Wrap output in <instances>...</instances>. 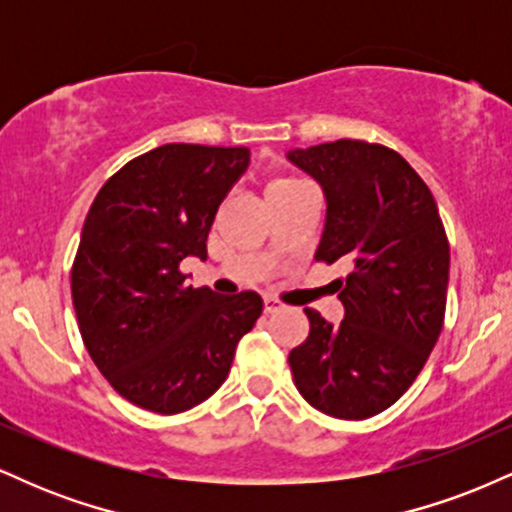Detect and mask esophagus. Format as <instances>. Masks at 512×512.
<instances>
[{
    "mask_svg": "<svg viewBox=\"0 0 512 512\" xmlns=\"http://www.w3.org/2000/svg\"><path fill=\"white\" fill-rule=\"evenodd\" d=\"M279 310H284V303L276 301V298H272V296L264 298V313L272 315V313H279Z\"/></svg>",
    "mask_w": 512,
    "mask_h": 512,
    "instance_id": "esophagus-1",
    "label": "esophagus"
}]
</instances>
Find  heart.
Segmentation results:
<instances>
[{
  "mask_svg": "<svg viewBox=\"0 0 512 512\" xmlns=\"http://www.w3.org/2000/svg\"><path fill=\"white\" fill-rule=\"evenodd\" d=\"M298 185H305V182L298 180V178H291V175H284V178H274L267 185V197L269 195H279V192H289V190H293V187H298Z\"/></svg>",
  "mask_w": 512,
  "mask_h": 512,
  "instance_id": "b5f03b06",
  "label": "heart"
}]
</instances>
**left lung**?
<instances>
[{"label":"left lung","instance_id":"left-lung-1","mask_svg":"<svg viewBox=\"0 0 512 512\" xmlns=\"http://www.w3.org/2000/svg\"><path fill=\"white\" fill-rule=\"evenodd\" d=\"M289 161L327 197L315 260L351 269L334 281L337 327L305 308L310 332L289 354L293 383L322 414L368 419L409 390L443 332L448 236L428 185L395 149L337 139Z\"/></svg>","mask_w":512,"mask_h":512}]
</instances>
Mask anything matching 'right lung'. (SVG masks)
Wrapping results in <instances>:
<instances>
[{
    "label": "right lung",
    "mask_w": 512,
    "mask_h": 512,
    "mask_svg": "<svg viewBox=\"0 0 512 512\" xmlns=\"http://www.w3.org/2000/svg\"><path fill=\"white\" fill-rule=\"evenodd\" d=\"M248 161L245 146L163 144L125 163L88 209L76 322L105 380L146 411L180 414L214 395L262 315L255 291L219 296L180 272L185 257L207 260L211 223Z\"/></svg>",
    "instance_id": "obj_1"
}]
</instances>
